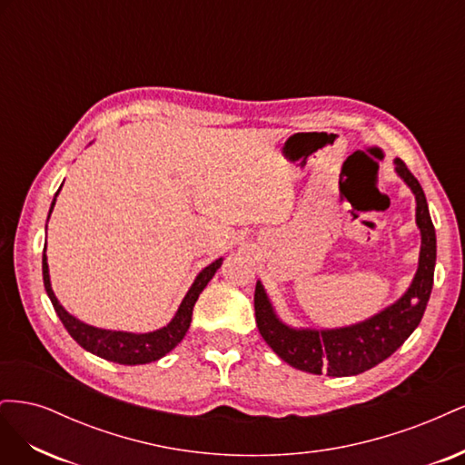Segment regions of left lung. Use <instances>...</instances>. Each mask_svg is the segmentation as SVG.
<instances>
[{
  "label": "left lung",
  "instance_id": "8db88e82",
  "mask_svg": "<svg viewBox=\"0 0 465 465\" xmlns=\"http://www.w3.org/2000/svg\"><path fill=\"white\" fill-rule=\"evenodd\" d=\"M398 174L407 182L417 200V224L420 229L419 270L403 297L357 326L340 330H292L279 322L267 301L262 283L256 285V323L265 343L291 367L328 376H353L386 361L419 326L432 291L436 234L429 215L425 192L403 161H396Z\"/></svg>",
  "mask_w": 465,
  "mask_h": 465
}]
</instances>
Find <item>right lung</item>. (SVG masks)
I'll return each mask as SVG.
<instances>
[{
    "label": "right lung",
    "instance_id": "right-lung-1",
    "mask_svg": "<svg viewBox=\"0 0 465 465\" xmlns=\"http://www.w3.org/2000/svg\"><path fill=\"white\" fill-rule=\"evenodd\" d=\"M60 192V190H58ZM58 195V193H55ZM55 205V198L52 202L50 213ZM223 260H215L211 265H207L205 270L195 277L193 285L186 292L184 301H182L176 316L168 326L151 331V333H128V331H110V330H98L93 326H87V323L79 322L72 314H67L64 311V306L58 302V299L54 297V291L50 287V273H48V262L46 254H42V277H45V289L48 292V297L54 304L55 314L60 316L64 328L67 333L74 337V340L83 347L91 351L93 355L103 357L112 362H120V364H145L153 362L161 357H164L168 351H173L182 340L190 328L192 322V311L193 304L198 301L200 292L205 289V285L211 281V277L215 275L219 270Z\"/></svg>",
    "mask_w": 465,
    "mask_h": 465
}]
</instances>
